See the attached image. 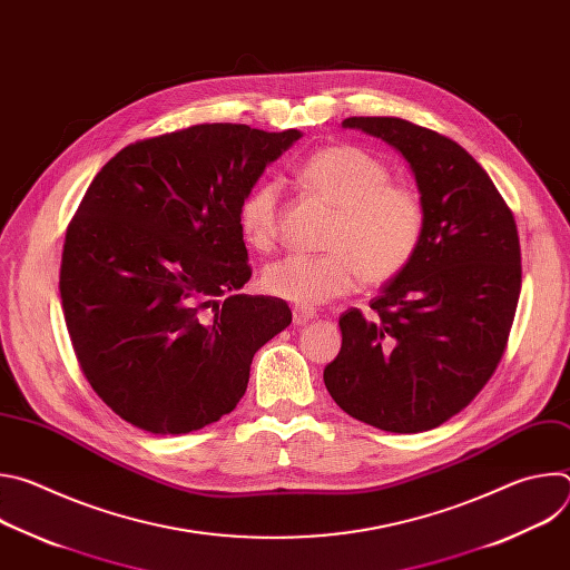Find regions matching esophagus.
<instances>
[{
    "mask_svg": "<svg viewBox=\"0 0 570 570\" xmlns=\"http://www.w3.org/2000/svg\"><path fill=\"white\" fill-rule=\"evenodd\" d=\"M315 317V311L313 308H306V306H295L293 308V324H306V322H311Z\"/></svg>",
    "mask_w": 570,
    "mask_h": 570,
    "instance_id": "obj_1",
    "label": "esophagus"
}]
</instances>
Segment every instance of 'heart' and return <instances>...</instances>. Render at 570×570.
Segmentation results:
<instances>
[{"instance_id":"b5f03b06","label":"heart","mask_w":570,"mask_h":570,"mask_svg":"<svg viewBox=\"0 0 570 570\" xmlns=\"http://www.w3.org/2000/svg\"><path fill=\"white\" fill-rule=\"evenodd\" d=\"M376 155L350 146H324L299 167L304 189L336 209L324 255H288L262 275L266 293L315 306L354 291L361 282L385 286L415 262L424 232L426 205L417 189L390 180ZM282 187L264 180L238 207V229L248 246L268 253L279 238Z\"/></svg>"}]
</instances>
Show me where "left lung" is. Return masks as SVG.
Listing matches in <instances>:
<instances>
[{
	"label": "left lung",
	"mask_w": 570,
	"mask_h": 570,
	"mask_svg": "<svg viewBox=\"0 0 570 570\" xmlns=\"http://www.w3.org/2000/svg\"><path fill=\"white\" fill-rule=\"evenodd\" d=\"M394 146L415 174L426 232L415 262L361 308L341 315L343 347L324 385L358 422L431 431L497 372L521 293L517 220L492 178L453 139L396 117H350Z\"/></svg>",
	"instance_id": "8db88e82"
}]
</instances>
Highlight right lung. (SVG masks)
I'll return each mask as SVG.
<instances>
[{
  "mask_svg": "<svg viewBox=\"0 0 570 570\" xmlns=\"http://www.w3.org/2000/svg\"><path fill=\"white\" fill-rule=\"evenodd\" d=\"M299 137L198 124L128 144L88 187L60 299L80 370L124 422L153 435L218 422L291 324L284 299L236 295L253 275L238 207Z\"/></svg>",
  "mask_w": 570,
  "mask_h": 570,
  "instance_id": "add662e5",
  "label": "right lung"
}]
</instances>
